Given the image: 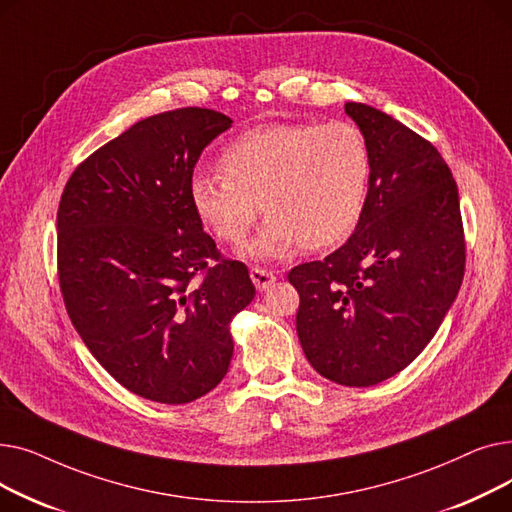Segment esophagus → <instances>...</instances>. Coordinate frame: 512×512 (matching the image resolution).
<instances>
[{
	"label": "esophagus",
	"mask_w": 512,
	"mask_h": 512,
	"mask_svg": "<svg viewBox=\"0 0 512 512\" xmlns=\"http://www.w3.org/2000/svg\"><path fill=\"white\" fill-rule=\"evenodd\" d=\"M251 280H253L255 288L263 292V290H267L276 282V276L270 270H263V267H253V270H251Z\"/></svg>",
	"instance_id": "34e87169"
}]
</instances>
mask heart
Here are the masks:
<instances>
[{
	"label": "heart",
	"mask_w": 512,
	"mask_h": 512,
	"mask_svg": "<svg viewBox=\"0 0 512 512\" xmlns=\"http://www.w3.org/2000/svg\"><path fill=\"white\" fill-rule=\"evenodd\" d=\"M221 174L199 172L191 203L220 240H245L263 207L267 220L245 247L255 259L338 245L357 228L371 157L361 130L344 120L259 126L220 157Z\"/></svg>",
	"instance_id": "heart-1"
}]
</instances>
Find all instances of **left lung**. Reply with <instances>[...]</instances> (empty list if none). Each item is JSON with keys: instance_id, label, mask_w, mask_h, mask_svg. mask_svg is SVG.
<instances>
[{"instance_id": "left-lung-1", "label": "left lung", "mask_w": 512, "mask_h": 512, "mask_svg": "<svg viewBox=\"0 0 512 512\" xmlns=\"http://www.w3.org/2000/svg\"><path fill=\"white\" fill-rule=\"evenodd\" d=\"M371 174L361 220L324 261L297 265V334L340 386L380 384L417 359L465 276L459 188L438 149L371 105L348 101Z\"/></svg>"}]
</instances>
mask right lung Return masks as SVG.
I'll use <instances>...</instances> for the list:
<instances>
[{"label":"right lung","mask_w":512,"mask_h":512,"mask_svg":"<svg viewBox=\"0 0 512 512\" xmlns=\"http://www.w3.org/2000/svg\"><path fill=\"white\" fill-rule=\"evenodd\" d=\"M230 126L205 107L132 124L74 170L58 209L72 326L118 384L164 405L224 380L230 321L255 299L247 265L220 255L191 203L203 149Z\"/></svg>","instance_id":"obj_1"}]
</instances>
